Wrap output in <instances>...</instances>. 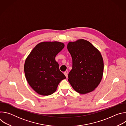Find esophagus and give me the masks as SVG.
Here are the masks:
<instances>
[{"label": "esophagus", "instance_id": "34e87169", "mask_svg": "<svg viewBox=\"0 0 126 126\" xmlns=\"http://www.w3.org/2000/svg\"><path fill=\"white\" fill-rule=\"evenodd\" d=\"M64 75H65L66 77V78H68V71H65L64 72Z\"/></svg>", "mask_w": 126, "mask_h": 126}]
</instances>
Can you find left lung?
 I'll return each mask as SVG.
<instances>
[{
    "instance_id": "8db88e82",
    "label": "left lung",
    "mask_w": 126,
    "mask_h": 126,
    "mask_svg": "<svg viewBox=\"0 0 126 126\" xmlns=\"http://www.w3.org/2000/svg\"><path fill=\"white\" fill-rule=\"evenodd\" d=\"M67 49L72 58V69L68 74L70 84L80 94L94 91L103 74L104 62L101 53L84 39L69 42Z\"/></svg>"
}]
</instances>
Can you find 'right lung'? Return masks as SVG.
<instances>
[{
    "label": "right lung",
    "mask_w": 126,
    "mask_h": 126,
    "mask_svg": "<svg viewBox=\"0 0 126 126\" xmlns=\"http://www.w3.org/2000/svg\"><path fill=\"white\" fill-rule=\"evenodd\" d=\"M64 46V43L57 41L41 42L33 49L26 59V79L38 94L43 96L53 94L60 81L66 78L55 59Z\"/></svg>",
    "instance_id": "1"
}]
</instances>
